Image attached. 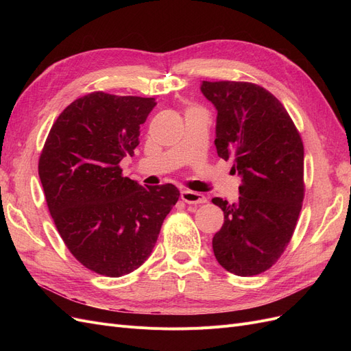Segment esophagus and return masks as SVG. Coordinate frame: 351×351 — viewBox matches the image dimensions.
Masks as SVG:
<instances>
[{
    "label": "esophagus",
    "instance_id": "34e87169",
    "mask_svg": "<svg viewBox=\"0 0 351 351\" xmlns=\"http://www.w3.org/2000/svg\"><path fill=\"white\" fill-rule=\"evenodd\" d=\"M182 199L186 202V204H205L206 202V197L202 195V193H197V192H193V190H182Z\"/></svg>",
    "mask_w": 351,
    "mask_h": 351
}]
</instances>
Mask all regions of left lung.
I'll list each match as a JSON object with an SVG mask.
<instances>
[{"mask_svg": "<svg viewBox=\"0 0 351 351\" xmlns=\"http://www.w3.org/2000/svg\"><path fill=\"white\" fill-rule=\"evenodd\" d=\"M217 110L218 156L232 159L241 178L240 197L212 202L224 224L212 239L222 268L239 277L258 275L278 261L289 244L304 196V151L289 112L271 92L247 82H202Z\"/></svg>", "mask_w": 351, "mask_h": 351, "instance_id": "8db88e82", "label": "left lung"}]
</instances>
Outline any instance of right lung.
I'll list each match as a JSON object with an SVG mask.
<instances>
[{
  "label": "right lung",
  "instance_id": "add662e5",
  "mask_svg": "<svg viewBox=\"0 0 351 351\" xmlns=\"http://www.w3.org/2000/svg\"><path fill=\"white\" fill-rule=\"evenodd\" d=\"M155 98L88 93L52 124L39 178L62 241L83 267L121 277L151 256L161 226L180 197L174 184L141 186L123 177Z\"/></svg>",
  "mask_w": 351,
  "mask_h": 351
}]
</instances>
